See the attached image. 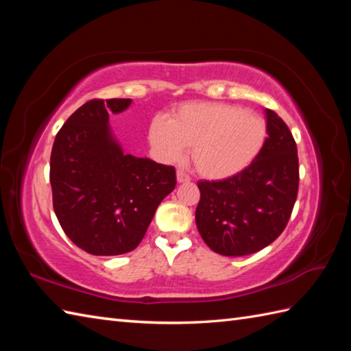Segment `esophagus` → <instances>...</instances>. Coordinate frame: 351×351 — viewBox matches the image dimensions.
<instances>
[{"instance_id":"1","label":"esophagus","mask_w":351,"mask_h":351,"mask_svg":"<svg viewBox=\"0 0 351 351\" xmlns=\"http://www.w3.org/2000/svg\"><path fill=\"white\" fill-rule=\"evenodd\" d=\"M176 180H178V182L182 184V182H190L191 178H190L187 173H185V171L178 170V171H176Z\"/></svg>"}]
</instances>
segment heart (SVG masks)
Returning a JSON list of instances; mask_svg holds the SVG:
<instances>
[{"instance_id": "obj_1", "label": "heart", "mask_w": 351, "mask_h": 351, "mask_svg": "<svg viewBox=\"0 0 351 351\" xmlns=\"http://www.w3.org/2000/svg\"><path fill=\"white\" fill-rule=\"evenodd\" d=\"M267 137L263 116L225 102L182 104L169 119L155 116L147 128L156 158L176 162L191 146L193 166L213 181L228 180L247 169L264 149Z\"/></svg>"}]
</instances>
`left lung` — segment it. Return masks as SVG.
Returning a JSON list of instances; mask_svg holds the SVG:
<instances>
[{"instance_id": "left-lung-1", "label": "left lung", "mask_w": 351, "mask_h": 351, "mask_svg": "<svg viewBox=\"0 0 351 351\" xmlns=\"http://www.w3.org/2000/svg\"><path fill=\"white\" fill-rule=\"evenodd\" d=\"M268 137L241 173L199 181L196 225L208 247L244 256L267 247L287 228L299 193V156L287 123L265 110Z\"/></svg>"}]
</instances>
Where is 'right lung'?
I'll return each mask as SVG.
<instances>
[{
    "label": "right lung",
    "instance_id": "add662e5",
    "mask_svg": "<svg viewBox=\"0 0 351 351\" xmlns=\"http://www.w3.org/2000/svg\"><path fill=\"white\" fill-rule=\"evenodd\" d=\"M131 99H92L57 132L49 162L52 206L64 234L87 253L114 256L143 240L175 190V167L123 154L108 126Z\"/></svg>",
    "mask_w": 351,
    "mask_h": 351
}]
</instances>
